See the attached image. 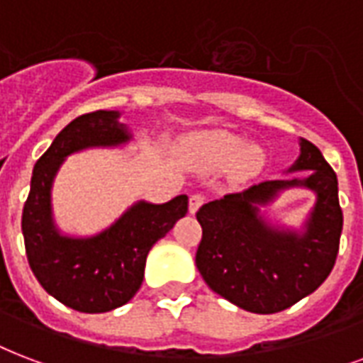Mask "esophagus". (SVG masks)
Wrapping results in <instances>:
<instances>
[{
    "label": "esophagus",
    "mask_w": 363,
    "mask_h": 363,
    "mask_svg": "<svg viewBox=\"0 0 363 363\" xmlns=\"http://www.w3.org/2000/svg\"><path fill=\"white\" fill-rule=\"evenodd\" d=\"M204 201H206V199H204V195H201V193H195V195H191V197H189V212H191V214H195V212H197L199 208L203 206Z\"/></svg>",
    "instance_id": "1"
}]
</instances>
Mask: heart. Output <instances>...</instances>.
Here are the masks:
<instances>
[{
	"instance_id": "heart-1",
	"label": "heart",
	"mask_w": 363,
	"mask_h": 363,
	"mask_svg": "<svg viewBox=\"0 0 363 363\" xmlns=\"http://www.w3.org/2000/svg\"><path fill=\"white\" fill-rule=\"evenodd\" d=\"M187 149L193 159L208 168H222L233 160L231 170L233 176L239 179L255 176L264 162L260 147L247 145L243 135L223 132V130L199 133L187 143Z\"/></svg>"
}]
</instances>
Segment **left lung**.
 <instances>
[{
	"instance_id": "left-lung-1",
	"label": "left lung",
	"mask_w": 363,
	"mask_h": 363,
	"mask_svg": "<svg viewBox=\"0 0 363 363\" xmlns=\"http://www.w3.org/2000/svg\"><path fill=\"white\" fill-rule=\"evenodd\" d=\"M287 172L306 176L250 185L197 212L203 239L195 264L203 279L225 301L255 314L281 312L314 293L331 274L339 252L342 211L333 168L314 143L301 138V155ZM291 186L316 193L302 230L274 226L259 212Z\"/></svg>"
}]
</instances>
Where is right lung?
Segmentation results:
<instances>
[{
  "instance_id": "obj_1",
  "label": "right lung",
  "mask_w": 363,
  "mask_h": 363,
  "mask_svg": "<svg viewBox=\"0 0 363 363\" xmlns=\"http://www.w3.org/2000/svg\"><path fill=\"white\" fill-rule=\"evenodd\" d=\"M118 118V111H95L61 130L34 166L23 211L24 247L36 279L53 298L84 314L111 312L132 301L151 247L187 214V195H178L162 204L138 201L97 235H65L57 228L51 211L57 172L72 152L132 141Z\"/></svg>"
}]
</instances>
